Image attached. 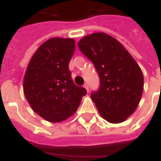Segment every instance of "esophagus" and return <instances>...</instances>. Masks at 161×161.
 I'll use <instances>...</instances> for the list:
<instances>
[{"label":"esophagus","instance_id":"34e87169","mask_svg":"<svg viewBox=\"0 0 161 161\" xmlns=\"http://www.w3.org/2000/svg\"><path fill=\"white\" fill-rule=\"evenodd\" d=\"M83 87L87 90V91H89V85H88V83H85L83 85Z\"/></svg>","mask_w":161,"mask_h":161}]
</instances>
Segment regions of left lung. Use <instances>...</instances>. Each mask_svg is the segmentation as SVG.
I'll use <instances>...</instances> for the list:
<instances>
[{"mask_svg": "<svg viewBox=\"0 0 161 161\" xmlns=\"http://www.w3.org/2000/svg\"><path fill=\"white\" fill-rule=\"evenodd\" d=\"M78 46L99 77L98 90L90 95L99 114L112 124L124 122L142 97L143 75L140 66L121 43L106 33L89 35Z\"/></svg>", "mask_w": 161, "mask_h": 161, "instance_id": "8db88e82", "label": "left lung"}]
</instances>
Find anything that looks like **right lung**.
Wrapping results in <instances>:
<instances>
[{
  "instance_id": "1",
  "label": "right lung",
  "mask_w": 161,
  "mask_h": 161,
  "mask_svg": "<svg viewBox=\"0 0 161 161\" xmlns=\"http://www.w3.org/2000/svg\"><path fill=\"white\" fill-rule=\"evenodd\" d=\"M74 50L72 38L48 39L33 54L24 76L23 90L29 105L51 123L69 118L87 94L71 79L69 63Z\"/></svg>"
}]
</instances>
